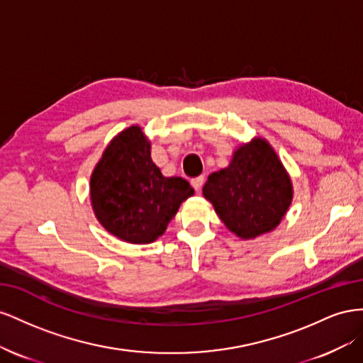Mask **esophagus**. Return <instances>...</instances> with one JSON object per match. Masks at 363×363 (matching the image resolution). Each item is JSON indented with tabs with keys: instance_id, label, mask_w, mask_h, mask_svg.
Instances as JSON below:
<instances>
[{
	"instance_id": "1",
	"label": "esophagus",
	"mask_w": 363,
	"mask_h": 363,
	"mask_svg": "<svg viewBox=\"0 0 363 363\" xmlns=\"http://www.w3.org/2000/svg\"><path fill=\"white\" fill-rule=\"evenodd\" d=\"M203 182H205V178H203V176H199V178H194V179L191 181L193 189L199 193V191L202 190V185H203Z\"/></svg>"
}]
</instances>
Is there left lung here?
<instances>
[{
	"label": "left lung",
	"mask_w": 363,
	"mask_h": 363,
	"mask_svg": "<svg viewBox=\"0 0 363 363\" xmlns=\"http://www.w3.org/2000/svg\"><path fill=\"white\" fill-rule=\"evenodd\" d=\"M202 194L225 226L243 240L274 231L294 199V185L266 138L254 137L233 153L228 167L214 172Z\"/></svg>",
	"instance_id": "1"
}]
</instances>
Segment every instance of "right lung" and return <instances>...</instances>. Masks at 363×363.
I'll return each mask as SVG.
<instances>
[{
    "mask_svg": "<svg viewBox=\"0 0 363 363\" xmlns=\"http://www.w3.org/2000/svg\"><path fill=\"white\" fill-rule=\"evenodd\" d=\"M150 149L143 128L132 124L109 141L89 181L92 211L100 225L133 245L157 240L181 203L194 194L185 179L165 178Z\"/></svg>",
    "mask_w": 363,
    "mask_h": 363,
    "instance_id": "obj_1",
    "label": "right lung"
}]
</instances>
